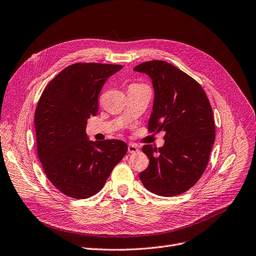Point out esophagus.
Here are the masks:
<instances>
[{"label": "esophagus", "instance_id": "34e87169", "mask_svg": "<svg viewBox=\"0 0 256 256\" xmlns=\"http://www.w3.org/2000/svg\"><path fill=\"white\" fill-rule=\"evenodd\" d=\"M136 152H138V146L129 144H128V153H136Z\"/></svg>", "mask_w": 256, "mask_h": 256}]
</instances>
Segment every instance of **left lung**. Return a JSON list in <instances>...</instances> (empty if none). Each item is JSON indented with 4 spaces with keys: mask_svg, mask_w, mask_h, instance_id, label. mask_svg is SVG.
I'll return each mask as SVG.
<instances>
[{
    "mask_svg": "<svg viewBox=\"0 0 256 256\" xmlns=\"http://www.w3.org/2000/svg\"><path fill=\"white\" fill-rule=\"evenodd\" d=\"M134 70L150 76L154 86L149 132H166L162 148L142 147L150 162L140 181L160 196H177L196 184L208 166L216 138L210 103L196 80L166 62H146Z\"/></svg>",
    "mask_w": 256,
    "mask_h": 256,
    "instance_id": "obj_1",
    "label": "left lung"
}]
</instances>
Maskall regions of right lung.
<instances>
[{
  "label": "right lung",
  "instance_id": "1",
  "mask_svg": "<svg viewBox=\"0 0 256 256\" xmlns=\"http://www.w3.org/2000/svg\"><path fill=\"white\" fill-rule=\"evenodd\" d=\"M123 66L79 62L46 84L34 114L36 149L44 172L66 196L85 199L100 192L127 153L123 140L90 142L88 118L99 109L106 80Z\"/></svg>",
  "mask_w": 256,
  "mask_h": 256
}]
</instances>
